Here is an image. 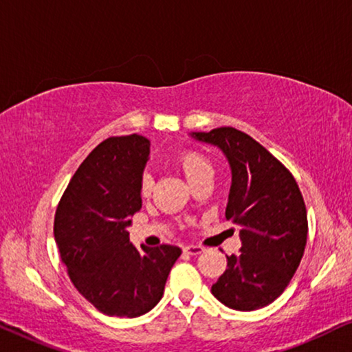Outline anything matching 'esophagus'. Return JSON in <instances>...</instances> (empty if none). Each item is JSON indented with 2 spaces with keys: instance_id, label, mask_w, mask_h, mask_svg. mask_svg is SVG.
Listing matches in <instances>:
<instances>
[{
  "instance_id": "34e87169",
  "label": "esophagus",
  "mask_w": 352,
  "mask_h": 352,
  "mask_svg": "<svg viewBox=\"0 0 352 352\" xmlns=\"http://www.w3.org/2000/svg\"><path fill=\"white\" fill-rule=\"evenodd\" d=\"M182 250H184V253L190 254V256H197V254L204 253V248H201L200 245H186Z\"/></svg>"
}]
</instances>
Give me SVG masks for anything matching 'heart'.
<instances>
[{
	"mask_svg": "<svg viewBox=\"0 0 352 352\" xmlns=\"http://www.w3.org/2000/svg\"><path fill=\"white\" fill-rule=\"evenodd\" d=\"M179 165L187 176V179L192 182L204 179V177H213V165L200 152H187L179 158ZM153 189V176L148 170H144L139 179V194L142 197H148Z\"/></svg>",
	"mask_w": 352,
	"mask_h": 352,
	"instance_id": "1",
	"label": "heart"
}]
</instances>
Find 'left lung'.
<instances>
[{
    "mask_svg": "<svg viewBox=\"0 0 352 352\" xmlns=\"http://www.w3.org/2000/svg\"><path fill=\"white\" fill-rule=\"evenodd\" d=\"M194 136L228 157L232 186L226 219L240 228L242 239L211 293L232 309H259L282 295L305 254V199L290 170L247 133L223 126Z\"/></svg>",
    "mask_w": 352,
    "mask_h": 352,
    "instance_id": "obj_1",
    "label": "left lung"
}]
</instances>
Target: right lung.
I'll return each mask as SVG.
<instances>
[{
	"label": "right lung",
	"instance_id": "obj_1",
	"mask_svg": "<svg viewBox=\"0 0 352 352\" xmlns=\"http://www.w3.org/2000/svg\"><path fill=\"white\" fill-rule=\"evenodd\" d=\"M148 139L112 136L75 171L54 216V239L76 290L107 316L138 317L162 300L175 245L138 250L126 228L141 210L139 194Z\"/></svg>",
	"mask_w": 352,
	"mask_h": 352
}]
</instances>
